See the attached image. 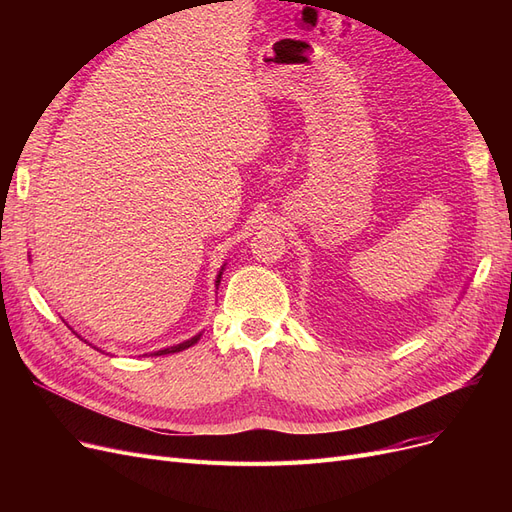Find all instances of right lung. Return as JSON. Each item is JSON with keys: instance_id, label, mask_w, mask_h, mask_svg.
Returning <instances> with one entry per match:
<instances>
[{"instance_id": "1", "label": "right lung", "mask_w": 512, "mask_h": 512, "mask_svg": "<svg viewBox=\"0 0 512 512\" xmlns=\"http://www.w3.org/2000/svg\"><path fill=\"white\" fill-rule=\"evenodd\" d=\"M224 269H226V265L220 269V273H218V277H215V288H218L220 286V282H222V273H224ZM76 335H79V333H76ZM200 335H203V333H196L194 337H190V339H185V342H181V344H175V346H168V348H162V350H156V352H149L151 356H162V354H173V352H181V350H185V348H190V346H194L196 342H198V339H200ZM81 337V335H79ZM85 342H87V339H85ZM89 344V342H87ZM89 346H94V344H89ZM96 350H100V352H104L102 348H98V346H94Z\"/></svg>"}]
</instances>
